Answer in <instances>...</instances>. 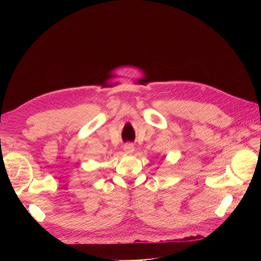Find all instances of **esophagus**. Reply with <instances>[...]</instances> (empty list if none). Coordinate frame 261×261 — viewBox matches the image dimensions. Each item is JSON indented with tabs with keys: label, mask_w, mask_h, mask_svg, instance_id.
<instances>
[{
	"label": "esophagus",
	"mask_w": 261,
	"mask_h": 261,
	"mask_svg": "<svg viewBox=\"0 0 261 261\" xmlns=\"http://www.w3.org/2000/svg\"><path fill=\"white\" fill-rule=\"evenodd\" d=\"M124 150H125V152L133 153L134 150H135V147H134V145L132 143H127L124 145Z\"/></svg>",
	"instance_id": "obj_1"
}]
</instances>
